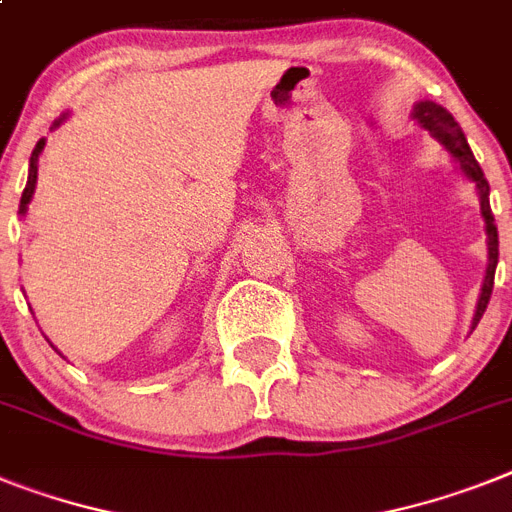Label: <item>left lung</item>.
Here are the masks:
<instances>
[{
  "instance_id": "left-lung-1",
  "label": "left lung",
  "mask_w": 512,
  "mask_h": 512,
  "mask_svg": "<svg viewBox=\"0 0 512 512\" xmlns=\"http://www.w3.org/2000/svg\"><path fill=\"white\" fill-rule=\"evenodd\" d=\"M413 120L421 125L424 130H429L432 138H437L455 162L460 164L463 175L476 185L479 190V204H481V217H484V225H487V251H489V264H487V277H484V285H481L479 303H476V314H474V327L479 324V319L487 311V303L492 298V287H494V269H497V259H500V240H497V225H494V214L492 206H489V183L484 172H481L479 162H476L474 151L468 146L466 135L460 130V125L455 122V117L447 112L445 107H439L434 101H418L416 109H413ZM471 327V329H474Z\"/></svg>"
}]
</instances>
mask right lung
<instances>
[{
  "mask_svg": "<svg viewBox=\"0 0 512 512\" xmlns=\"http://www.w3.org/2000/svg\"><path fill=\"white\" fill-rule=\"evenodd\" d=\"M65 120V117H59L57 122H54V128H57L59 122ZM46 141L41 138V141L36 143V149H33L31 154V164H28V183H25V190H23V196H20V214H25L28 211V204H31V198H33V190H36V177H38V156H41V151H44Z\"/></svg>",
  "mask_w": 512,
  "mask_h": 512,
  "instance_id": "obj_1",
  "label": "right lung"
}]
</instances>
